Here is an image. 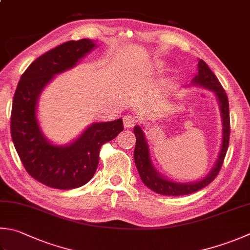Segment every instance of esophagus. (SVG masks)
Wrapping results in <instances>:
<instances>
[{"label": "esophagus", "instance_id": "1", "mask_svg": "<svg viewBox=\"0 0 250 250\" xmlns=\"http://www.w3.org/2000/svg\"><path fill=\"white\" fill-rule=\"evenodd\" d=\"M123 122H124V126L125 128H131L134 127L136 124H137V117L135 115H125L123 117Z\"/></svg>", "mask_w": 250, "mask_h": 250}]
</instances>
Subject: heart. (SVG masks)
<instances>
[{"label":"heart","mask_w":250,"mask_h":250,"mask_svg":"<svg viewBox=\"0 0 250 250\" xmlns=\"http://www.w3.org/2000/svg\"><path fill=\"white\" fill-rule=\"evenodd\" d=\"M164 62H162V61H154V62L151 63V65H150V70H152V72H155V70H160L162 69L164 67Z\"/></svg>","instance_id":"heart-1"}]
</instances>
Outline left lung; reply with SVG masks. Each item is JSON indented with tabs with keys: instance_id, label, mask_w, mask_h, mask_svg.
<instances>
[{
	"instance_id": "left-lung-1",
	"label": "left lung",
	"mask_w": 250,
	"mask_h": 250,
	"mask_svg": "<svg viewBox=\"0 0 250 250\" xmlns=\"http://www.w3.org/2000/svg\"><path fill=\"white\" fill-rule=\"evenodd\" d=\"M198 73H197L191 82L186 84V87H201L209 89L214 93L216 100L219 102L221 119H222V144L221 149L214 163L213 167L211 168L208 175H206L200 181L189 182V183H177L173 182L168 178L162 176L157 169H155L151 157H150L149 145L143 128L140 126L136 125L134 127V134L136 136V146L134 150V160L136 167L138 169L139 176L141 181L146 186L154 192L160 195L166 196H183L192 194L201 188L212 182L218 175L221 167L223 164V160L228 151L229 141V100L228 96L225 93L223 87L221 86L218 78L212 73V70L209 68L202 60L198 61Z\"/></svg>"
}]
</instances>
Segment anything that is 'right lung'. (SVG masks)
Listing matches in <instances>:
<instances>
[{"label":"right lung","mask_w":250,"mask_h":250,"mask_svg":"<svg viewBox=\"0 0 250 250\" xmlns=\"http://www.w3.org/2000/svg\"><path fill=\"white\" fill-rule=\"evenodd\" d=\"M97 46L90 39L67 41L32 62L21 75L13 99L11 133L22 166L30 176L45 186L74 189L95 175L103 144L124 129L123 120L96 122L72 143H50L37 117L38 100L45 86L61 74L75 67Z\"/></svg>","instance_id":"obj_1"}]
</instances>
